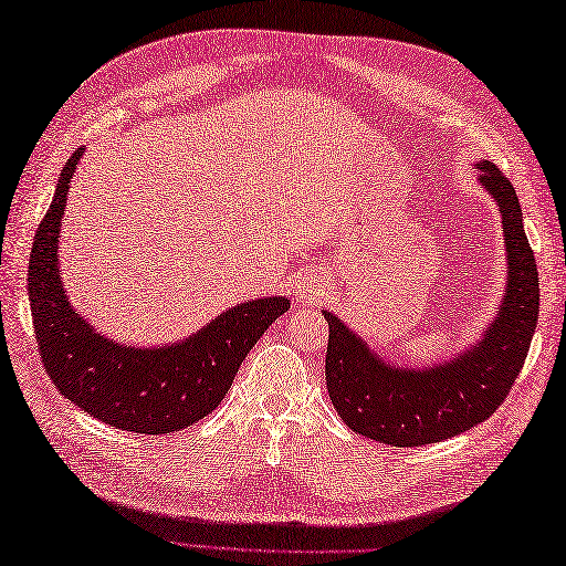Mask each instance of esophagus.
<instances>
[{
  "mask_svg": "<svg viewBox=\"0 0 566 566\" xmlns=\"http://www.w3.org/2000/svg\"><path fill=\"white\" fill-rule=\"evenodd\" d=\"M296 294L302 302H316V298H323V284L316 276H304L296 282Z\"/></svg>",
  "mask_w": 566,
  "mask_h": 566,
  "instance_id": "1",
  "label": "esophagus"
}]
</instances>
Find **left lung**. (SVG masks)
<instances>
[{"instance_id": "1", "label": "left lung", "mask_w": 566, "mask_h": 566, "mask_svg": "<svg viewBox=\"0 0 566 566\" xmlns=\"http://www.w3.org/2000/svg\"><path fill=\"white\" fill-rule=\"evenodd\" d=\"M474 167L479 182L499 203L509 258L506 294L482 340L436 367L387 365L338 316L323 311L328 321V396L345 426L369 440L418 448L484 423L509 396L531 350L539 284L521 203L494 163L479 160Z\"/></svg>"}]
</instances>
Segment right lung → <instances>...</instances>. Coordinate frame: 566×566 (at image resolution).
I'll return each mask as SVG.
<instances>
[{
  "label": "right lung",
  "mask_w": 566,
  "mask_h": 566,
  "mask_svg": "<svg viewBox=\"0 0 566 566\" xmlns=\"http://www.w3.org/2000/svg\"><path fill=\"white\" fill-rule=\"evenodd\" d=\"M82 153L84 148H77L70 155L51 209L33 238L29 302L35 343L48 377L82 411L114 428L165 436L197 423L223 401L240 363L290 308V298L238 304L172 345H122L94 331L70 306L57 268L60 221Z\"/></svg>",
  "instance_id": "add662e5"
}]
</instances>
